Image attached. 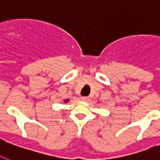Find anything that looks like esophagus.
Returning a JSON list of instances; mask_svg holds the SVG:
<instances>
[{
	"mask_svg": "<svg viewBox=\"0 0 160 160\" xmlns=\"http://www.w3.org/2000/svg\"><path fill=\"white\" fill-rule=\"evenodd\" d=\"M82 101H89V97H82Z\"/></svg>",
	"mask_w": 160,
	"mask_h": 160,
	"instance_id": "esophagus-1",
	"label": "esophagus"
}]
</instances>
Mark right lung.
Segmentation results:
<instances>
[{
    "label": "right lung",
    "mask_w": 160,
    "mask_h": 160,
    "mask_svg": "<svg viewBox=\"0 0 160 160\" xmlns=\"http://www.w3.org/2000/svg\"><path fill=\"white\" fill-rule=\"evenodd\" d=\"M68 101H69V100H68V99L64 100V102H65V103H68Z\"/></svg>",
    "instance_id": "1"
}]
</instances>
